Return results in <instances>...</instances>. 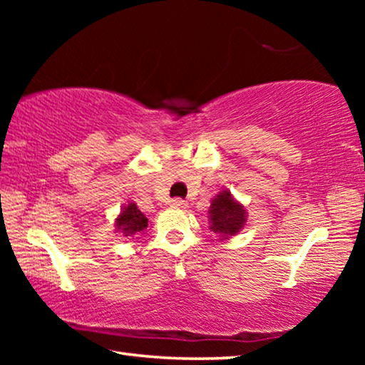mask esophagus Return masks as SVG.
I'll return each mask as SVG.
<instances>
[{"label": "esophagus", "instance_id": "1", "mask_svg": "<svg viewBox=\"0 0 365 365\" xmlns=\"http://www.w3.org/2000/svg\"><path fill=\"white\" fill-rule=\"evenodd\" d=\"M170 206L175 207V209H187L188 202L185 200H180V197H175V200L170 201Z\"/></svg>", "mask_w": 365, "mask_h": 365}]
</instances>
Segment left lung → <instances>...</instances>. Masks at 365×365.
Returning <instances> with one entry per match:
<instances>
[{
    "instance_id": "1",
    "label": "left lung",
    "mask_w": 365,
    "mask_h": 365,
    "mask_svg": "<svg viewBox=\"0 0 365 365\" xmlns=\"http://www.w3.org/2000/svg\"><path fill=\"white\" fill-rule=\"evenodd\" d=\"M209 215H211V230L220 233L224 238L238 233L246 222L245 207L235 201L228 191H222L217 197H214L209 207Z\"/></svg>"
}]
</instances>
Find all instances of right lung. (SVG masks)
Masks as SVG:
<instances>
[{
    "label": "right lung",
    "mask_w": 365,
    "mask_h": 365,
    "mask_svg": "<svg viewBox=\"0 0 365 365\" xmlns=\"http://www.w3.org/2000/svg\"><path fill=\"white\" fill-rule=\"evenodd\" d=\"M115 225L125 237H132V235L145 230L148 227V219L137 207V205H128L127 207H123V212L119 215Z\"/></svg>",
    "instance_id": "1"
}]
</instances>
